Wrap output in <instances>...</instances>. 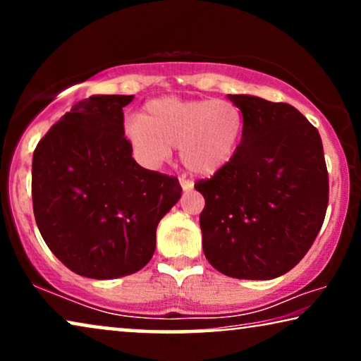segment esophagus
Here are the masks:
<instances>
[{"mask_svg":"<svg viewBox=\"0 0 361 361\" xmlns=\"http://www.w3.org/2000/svg\"><path fill=\"white\" fill-rule=\"evenodd\" d=\"M179 182H180V187H182V189H184V190L194 189V182L189 180V179H185V177H179Z\"/></svg>","mask_w":361,"mask_h":361,"instance_id":"34e87169","label":"esophagus"}]
</instances>
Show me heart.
<instances>
[{"label":"heart","mask_w":361,"mask_h":361,"mask_svg":"<svg viewBox=\"0 0 361 361\" xmlns=\"http://www.w3.org/2000/svg\"><path fill=\"white\" fill-rule=\"evenodd\" d=\"M133 154L156 169L179 147L180 162L192 174L214 176L230 164L243 133V115L228 100L157 98L142 116H128L123 125Z\"/></svg>","instance_id":"heart-1"}]
</instances>
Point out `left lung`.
Instances as JSON below:
<instances>
[{"label":"left lung","mask_w":361,"mask_h":361,"mask_svg":"<svg viewBox=\"0 0 361 361\" xmlns=\"http://www.w3.org/2000/svg\"><path fill=\"white\" fill-rule=\"evenodd\" d=\"M243 115L230 164L195 189L205 258L236 279H274L312 246L329 204L322 140L289 103L228 95Z\"/></svg>","instance_id":"1"}]
</instances>
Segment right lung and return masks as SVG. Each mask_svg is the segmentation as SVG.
Masks as SVG:
<instances>
[{
  "label": "right lung",
  "mask_w": 361,
  "mask_h": 361,
  "mask_svg": "<svg viewBox=\"0 0 361 361\" xmlns=\"http://www.w3.org/2000/svg\"><path fill=\"white\" fill-rule=\"evenodd\" d=\"M133 95L75 103L32 156V209L54 255L73 273L115 279L156 250V228L180 199L176 177L141 167L123 131Z\"/></svg>",
  "instance_id": "obj_1"
}]
</instances>
